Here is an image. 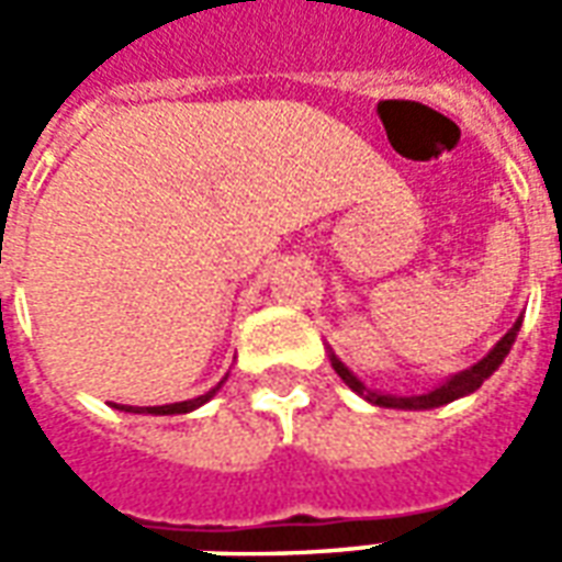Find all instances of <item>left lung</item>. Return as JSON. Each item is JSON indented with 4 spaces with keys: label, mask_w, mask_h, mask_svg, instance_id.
<instances>
[{
    "label": "left lung",
    "mask_w": 562,
    "mask_h": 562,
    "mask_svg": "<svg viewBox=\"0 0 562 562\" xmlns=\"http://www.w3.org/2000/svg\"><path fill=\"white\" fill-rule=\"evenodd\" d=\"M520 330V318L508 328V334L503 337V340L496 342L491 352L484 355L479 364H472L470 370H460L458 376L446 379L439 389L427 391V394H413V397H397V394H379V391H370L361 382V379L355 376V373H349V367L342 364L337 355H330V364H334V370L340 373V379L349 385L352 391H358L364 401H370L373 406H385V409H436V406H446V403L458 401V397H467V394H472L475 389H482V382L487 376H494V370L503 361H506L508 349H512V342H515V337H518Z\"/></svg>",
    "instance_id": "left-lung-1"
}]
</instances>
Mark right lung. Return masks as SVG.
<instances>
[{"label": "right lung", "mask_w": 562, "mask_h": 562, "mask_svg": "<svg viewBox=\"0 0 562 562\" xmlns=\"http://www.w3.org/2000/svg\"><path fill=\"white\" fill-rule=\"evenodd\" d=\"M222 385V382H220ZM220 385L216 389H210L207 394H201V397H195V401H183V403H168V406H120L116 403V409H126V413H138V415H183V413H192V409H198V406H204V403L220 391Z\"/></svg>", "instance_id": "obj_1"}]
</instances>
